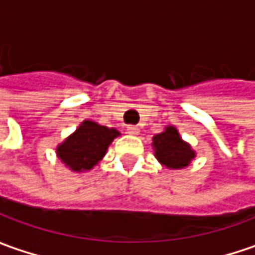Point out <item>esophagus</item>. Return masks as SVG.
I'll use <instances>...</instances> for the list:
<instances>
[{
	"label": "esophagus",
	"mask_w": 255,
	"mask_h": 255,
	"mask_svg": "<svg viewBox=\"0 0 255 255\" xmlns=\"http://www.w3.org/2000/svg\"><path fill=\"white\" fill-rule=\"evenodd\" d=\"M126 130H128L129 135H137L139 133V128L137 126H128Z\"/></svg>",
	"instance_id": "1"
}]
</instances>
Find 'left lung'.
Wrapping results in <instances>:
<instances>
[{
    "label": "left lung",
    "instance_id": "left-lung-1",
    "mask_svg": "<svg viewBox=\"0 0 255 255\" xmlns=\"http://www.w3.org/2000/svg\"><path fill=\"white\" fill-rule=\"evenodd\" d=\"M152 148L155 151V158L164 167L171 170H181L189 167L191 159L196 156V152L187 142L181 139L174 126H167L164 132L156 133L152 137Z\"/></svg>",
    "mask_w": 255,
    "mask_h": 255
}]
</instances>
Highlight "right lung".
<instances>
[{
	"instance_id": "1",
	"label": "right lung",
	"mask_w": 255,
	"mask_h": 255,
	"mask_svg": "<svg viewBox=\"0 0 255 255\" xmlns=\"http://www.w3.org/2000/svg\"><path fill=\"white\" fill-rule=\"evenodd\" d=\"M120 132L101 126L93 120H84L78 129L56 148L58 158L75 173L90 171L107 152L109 145Z\"/></svg>"
}]
</instances>
